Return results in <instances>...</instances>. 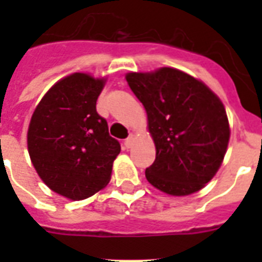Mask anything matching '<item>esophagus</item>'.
Segmentation results:
<instances>
[{"label":"esophagus","instance_id":"obj_1","mask_svg":"<svg viewBox=\"0 0 262 262\" xmlns=\"http://www.w3.org/2000/svg\"><path fill=\"white\" fill-rule=\"evenodd\" d=\"M133 141H135V137H133V136H129V137L125 140L123 145H125V148H132V145H133Z\"/></svg>","mask_w":262,"mask_h":262}]
</instances>
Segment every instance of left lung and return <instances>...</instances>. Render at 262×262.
<instances>
[{
  "label": "left lung",
  "instance_id": "left-lung-1",
  "mask_svg": "<svg viewBox=\"0 0 262 262\" xmlns=\"http://www.w3.org/2000/svg\"><path fill=\"white\" fill-rule=\"evenodd\" d=\"M145 107L155 141L148 182L171 195H187L213 178L227 151L230 126L220 99L204 83L172 68L127 73Z\"/></svg>",
  "mask_w": 262,
  "mask_h": 262
}]
</instances>
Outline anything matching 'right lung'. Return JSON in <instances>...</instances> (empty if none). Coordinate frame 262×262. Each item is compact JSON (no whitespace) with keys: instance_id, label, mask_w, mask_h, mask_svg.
Segmentation results:
<instances>
[{"instance_id":"1","label":"right lung","mask_w":262,"mask_h":262,"mask_svg":"<svg viewBox=\"0 0 262 262\" xmlns=\"http://www.w3.org/2000/svg\"><path fill=\"white\" fill-rule=\"evenodd\" d=\"M104 79L73 73L54 84L31 118L27 144L31 162L51 190L84 200L106 186L121 152L98 114Z\"/></svg>"}]
</instances>
